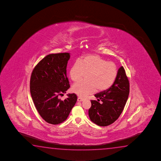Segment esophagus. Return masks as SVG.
Returning <instances> with one entry per match:
<instances>
[{"label":"esophagus","instance_id":"1","mask_svg":"<svg viewBox=\"0 0 161 161\" xmlns=\"http://www.w3.org/2000/svg\"><path fill=\"white\" fill-rule=\"evenodd\" d=\"M83 100H84V99L81 98V97H78L77 98V101H79V102H81Z\"/></svg>","mask_w":161,"mask_h":161}]
</instances>
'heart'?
Returning <instances> with one entry per match:
<instances>
[{"label":"heart","instance_id":"b5f03b06","mask_svg":"<svg viewBox=\"0 0 161 161\" xmlns=\"http://www.w3.org/2000/svg\"><path fill=\"white\" fill-rule=\"evenodd\" d=\"M88 74V82L81 81L73 85V92L82 97L98 91H104L114 84L118 75L114 63L108 62L97 55H87L78 61L70 68L69 76L72 81H80Z\"/></svg>","mask_w":161,"mask_h":161}]
</instances>
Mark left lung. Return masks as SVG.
Instances as JSON below:
<instances>
[{
  "label": "left lung",
  "mask_w": 161,
  "mask_h": 161,
  "mask_svg": "<svg viewBox=\"0 0 161 161\" xmlns=\"http://www.w3.org/2000/svg\"><path fill=\"white\" fill-rule=\"evenodd\" d=\"M129 92V81L124 67L121 66L112 86L106 91L95 94L97 100L91 101L89 115L91 121L100 126L113 124L123 111Z\"/></svg>",
  "instance_id": "1"
}]
</instances>
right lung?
Returning <instances> with one entry per match:
<instances>
[{
	"label": "right lung",
	"mask_w": 161,
	"mask_h": 161,
	"mask_svg": "<svg viewBox=\"0 0 161 161\" xmlns=\"http://www.w3.org/2000/svg\"><path fill=\"white\" fill-rule=\"evenodd\" d=\"M70 58L68 53L47 55L37 64L31 75L30 90L40 116L52 125L65 121L77 101L75 93L61 100L58 96L70 87L66 67Z\"/></svg>",
	"instance_id": "add662e5"
}]
</instances>
